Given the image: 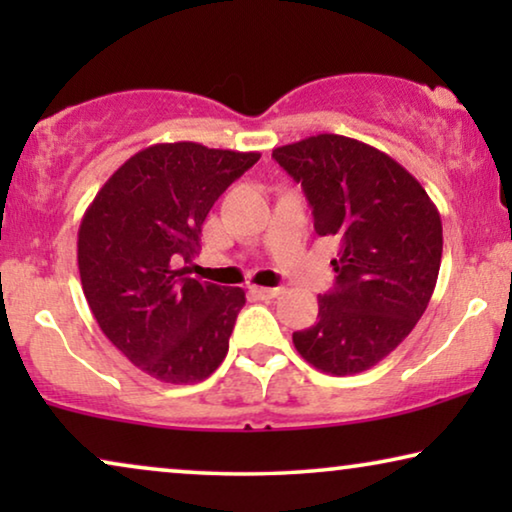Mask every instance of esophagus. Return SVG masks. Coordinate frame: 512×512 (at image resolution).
Instances as JSON below:
<instances>
[{
  "label": "esophagus",
  "mask_w": 512,
  "mask_h": 512,
  "mask_svg": "<svg viewBox=\"0 0 512 512\" xmlns=\"http://www.w3.org/2000/svg\"><path fill=\"white\" fill-rule=\"evenodd\" d=\"M251 291L256 293L258 298H277L279 293H282V289H279V286H251Z\"/></svg>",
  "instance_id": "34e87169"
}]
</instances>
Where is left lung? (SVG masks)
Segmentation results:
<instances>
[{
  "label": "left lung",
  "mask_w": 512,
  "mask_h": 512,
  "mask_svg": "<svg viewBox=\"0 0 512 512\" xmlns=\"http://www.w3.org/2000/svg\"><path fill=\"white\" fill-rule=\"evenodd\" d=\"M272 158L303 186L317 235L340 242L319 321L293 333V345L321 373H363L429 305L443 256L438 209L403 165L359 139L307 137Z\"/></svg>",
  "instance_id": "left-lung-1"
}]
</instances>
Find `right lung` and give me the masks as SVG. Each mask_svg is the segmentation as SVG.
<instances>
[{"label": "right lung", "instance_id": "1", "mask_svg": "<svg viewBox=\"0 0 512 512\" xmlns=\"http://www.w3.org/2000/svg\"><path fill=\"white\" fill-rule=\"evenodd\" d=\"M261 153L153 144L111 174L79 228V272L102 333L160 382L207 380L228 354L242 289L191 277L202 223Z\"/></svg>", "mask_w": 512, "mask_h": 512}]
</instances>
